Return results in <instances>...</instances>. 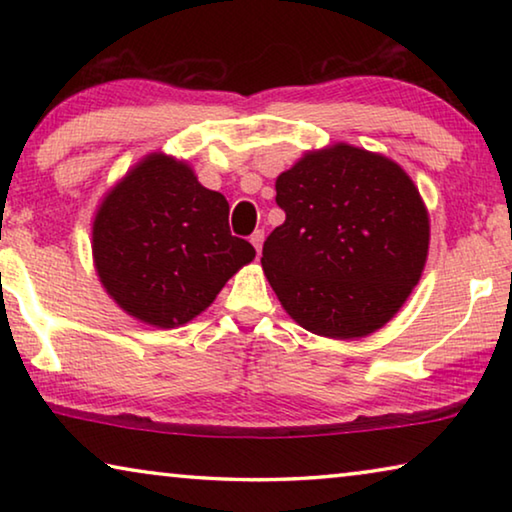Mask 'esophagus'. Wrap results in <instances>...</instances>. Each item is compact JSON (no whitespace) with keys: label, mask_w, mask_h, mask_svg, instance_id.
Wrapping results in <instances>:
<instances>
[{"label":"esophagus","mask_w":512,"mask_h":512,"mask_svg":"<svg viewBox=\"0 0 512 512\" xmlns=\"http://www.w3.org/2000/svg\"><path fill=\"white\" fill-rule=\"evenodd\" d=\"M250 244H253L255 250L259 253V250H262V244H264V230H255L253 235H250Z\"/></svg>","instance_id":"34e87169"}]
</instances>
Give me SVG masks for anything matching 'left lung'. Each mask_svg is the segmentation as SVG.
Listing matches in <instances>:
<instances>
[{
	"label": "left lung",
	"instance_id": "8db88e82",
	"mask_svg": "<svg viewBox=\"0 0 512 512\" xmlns=\"http://www.w3.org/2000/svg\"><path fill=\"white\" fill-rule=\"evenodd\" d=\"M275 192L287 219L264 241L262 268L284 311L336 341L384 327L429 253V212L409 173L336 142L282 171Z\"/></svg>",
	"mask_w": 512,
	"mask_h": 512
}]
</instances>
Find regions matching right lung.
Returning <instances> with one entry per match:
<instances>
[{
  "label": "right lung",
  "instance_id": "1",
  "mask_svg": "<svg viewBox=\"0 0 512 512\" xmlns=\"http://www.w3.org/2000/svg\"><path fill=\"white\" fill-rule=\"evenodd\" d=\"M225 196L198 183L185 160L155 151L101 198L92 221L99 282L128 316L171 329L212 305L255 259L232 237Z\"/></svg>",
  "mask_w": 512,
  "mask_h": 512
}]
</instances>
